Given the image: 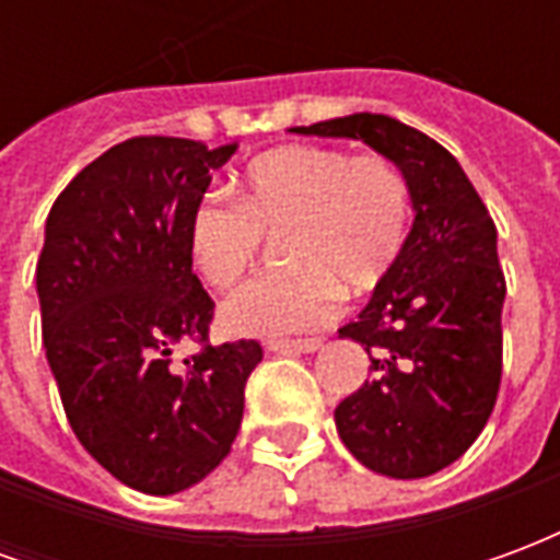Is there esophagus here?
<instances>
[{
    "instance_id": "1",
    "label": "esophagus",
    "mask_w": 560,
    "mask_h": 560,
    "mask_svg": "<svg viewBox=\"0 0 560 560\" xmlns=\"http://www.w3.org/2000/svg\"><path fill=\"white\" fill-rule=\"evenodd\" d=\"M320 339H281V341H267L269 351L276 353H315L320 351Z\"/></svg>"
}]
</instances>
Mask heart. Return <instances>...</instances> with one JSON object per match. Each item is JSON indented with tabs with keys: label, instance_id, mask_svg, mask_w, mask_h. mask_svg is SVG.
Here are the masks:
<instances>
[{
	"label": "heart",
	"instance_id": "b5f03b06",
	"mask_svg": "<svg viewBox=\"0 0 560 560\" xmlns=\"http://www.w3.org/2000/svg\"><path fill=\"white\" fill-rule=\"evenodd\" d=\"M411 219V179L393 159L296 143L248 161L236 200L200 197L185 248L197 272L228 291L255 267L264 233L284 231L281 252L293 269L248 281L221 308L231 332L281 339L329 320L339 288L365 293L387 279Z\"/></svg>",
	"mask_w": 560,
	"mask_h": 560
}]
</instances>
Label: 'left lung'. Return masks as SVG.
Returning <instances> with one entry per match:
<instances>
[{
  "instance_id": "8db88e82",
  "label": "left lung",
  "mask_w": 560,
  "mask_h": 560,
  "mask_svg": "<svg viewBox=\"0 0 560 560\" xmlns=\"http://www.w3.org/2000/svg\"><path fill=\"white\" fill-rule=\"evenodd\" d=\"M291 131L363 140L411 179L413 224L399 264L339 329L363 345L372 377L336 408V429L375 474H438L477 441L501 387L506 281L492 215L458 161L393 116L353 114Z\"/></svg>"
}]
</instances>
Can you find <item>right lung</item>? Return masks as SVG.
<instances>
[{
    "instance_id": "right-lung-1",
    "label": "right lung",
    "mask_w": 560,
    "mask_h": 560,
    "mask_svg": "<svg viewBox=\"0 0 560 560\" xmlns=\"http://www.w3.org/2000/svg\"><path fill=\"white\" fill-rule=\"evenodd\" d=\"M236 143L131 138L56 197L35 269L44 351L78 441L116 480L173 494L219 468L243 422L257 341L209 345L188 212ZM201 351L173 364L172 345Z\"/></svg>"
}]
</instances>
